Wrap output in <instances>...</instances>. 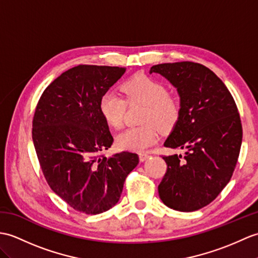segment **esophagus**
Returning a JSON list of instances; mask_svg holds the SVG:
<instances>
[{
    "mask_svg": "<svg viewBox=\"0 0 258 258\" xmlns=\"http://www.w3.org/2000/svg\"><path fill=\"white\" fill-rule=\"evenodd\" d=\"M149 157L148 153H140V159L141 161H145Z\"/></svg>",
    "mask_w": 258,
    "mask_h": 258,
    "instance_id": "obj_1",
    "label": "esophagus"
}]
</instances>
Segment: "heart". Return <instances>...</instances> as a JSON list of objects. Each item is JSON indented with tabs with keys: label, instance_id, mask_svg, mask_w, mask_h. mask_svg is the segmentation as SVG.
<instances>
[{
	"label": "heart",
	"instance_id": "heart-1",
	"mask_svg": "<svg viewBox=\"0 0 258 258\" xmlns=\"http://www.w3.org/2000/svg\"><path fill=\"white\" fill-rule=\"evenodd\" d=\"M125 99L114 91H107L100 99V112L104 121L113 128L123 126L127 104L146 106L139 127H130L116 137V145L126 151L143 152L158 141V128L167 131L177 124L181 113V103L169 94L163 82L147 75H135L122 85Z\"/></svg>",
	"mask_w": 258,
	"mask_h": 258
}]
</instances>
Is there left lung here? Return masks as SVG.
Masks as SVG:
<instances>
[{"label": "left lung", "instance_id": "obj_1", "mask_svg": "<svg viewBox=\"0 0 258 258\" xmlns=\"http://www.w3.org/2000/svg\"><path fill=\"white\" fill-rule=\"evenodd\" d=\"M180 95L181 113L164 145L185 154L163 156L161 201L181 212L208 206L231 180L242 145L237 106L223 81L206 66L181 61L153 66Z\"/></svg>", "mask_w": 258, "mask_h": 258}]
</instances>
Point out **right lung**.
<instances>
[{
    "instance_id": "obj_1",
    "label": "right lung",
    "mask_w": 258,
    "mask_h": 258,
    "mask_svg": "<svg viewBox=\"0 0 258 258\" xmlns=\"http://www.w3.org/2000/svg\"><path fill=\"white\" fill-rule=\"evenodd\" d=\"M126 68L79 64L64 71L40 95L32 136L51 190L75 210L99 214L114 207L139 155L105 157L113 144L100 99Z\"/></svg>"
}]
</instances>
